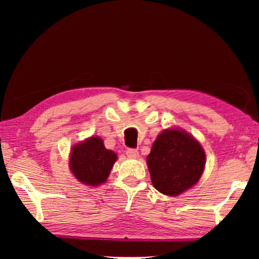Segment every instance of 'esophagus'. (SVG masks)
Listing matches in <instances>:
<instances>
[{
	"label": "esophagus",
	"instance_id": "34e87169",
	"mask_svg": "<svg viewBox=\"0 0 259 259\" xmlns=\"http://www.w3.org/2000/svg\"><path fill=\"white\" fill-rule=\"evenodd\" d=\"M126 154L128 158H132V159H137L139 157V152L136 148H127L126 151Z\"/></svg>",
	"mask_w": 259,
	"mask_h": 259
}]
</instances>
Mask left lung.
<instances>
[{
	"label": "left lung",
	"mask_w": 259,
	"mask_h": 259,
	"mask_svg": "<svg viewBox=\"0 0 259 259\" xmlns=\"http://www.w3.org/2000/svg\"><path fill=\"white\" fill-rule=\"evenodd\" d=\"M153 186L166 196H178L196 185L205 168V152L199 141L185 131H162L147 155Z\"/></svg>",
	"instance_id": "8db88e82"
}]
</instances>
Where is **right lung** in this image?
<instances>
[{
    "label": "right lung",
    "instance_id": "right-lung-1",
    "mask_svg": "<svg viewBox=\"0 0 259 259\" xmlns=\"http://www.w3.org/2000/svg\"><path fill=\"white\" fill-rule=\"evenodd\" d=\"M116 158L114 152L105 147L101 138L91 137L73 146L69 167L80 183L99 186L107 180Z\"/></svg>",
    "mask_w": 259,
    "mask_h": 259
}]
</instances>
